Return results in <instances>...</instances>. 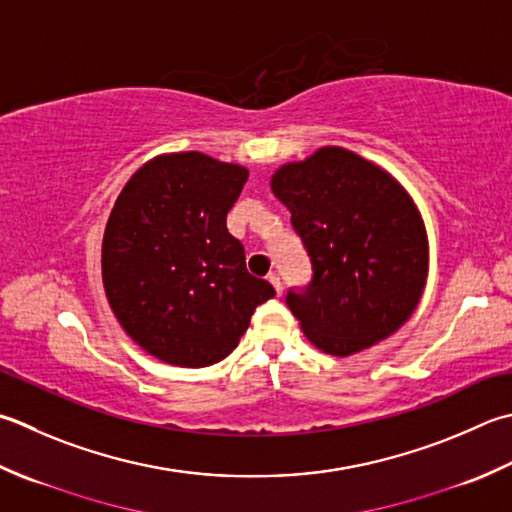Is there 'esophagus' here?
<instances>
[{
	"instance_id": "1",
	"label": "esophagus",
	"mask_w": 512,
	"mask_h": 512,
	"mask_svg": "<svg viewBox=\"0 0 512 512\" xmlns=\"http://www.w3.org/2000/svg\"><path fill=\"white\" fill-rule=\"evenodd\" d=\"M268 282L273 284V288H275V293H277V295H282V279H279V275H277V273H270V275H268Z\"/></svg>"
}]
</instances>
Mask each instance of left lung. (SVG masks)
Instances as JSON below:
<instances>
[{"mask_svg": "<svg viewBox=\"0 0 512 512\" xmlns=\"http://www.w3.org/2000/svg\"><path fill=\"white\" fill-rule=\"evenodd\" d=\"M313 264L286 304L310 344L348 357L402 328L422 299L428 237L406 188L353 150L324 146L270 179Z\"/></svg>", "mask_w": 512, "mask_h": 512, "instance_id": "8db88e82", "label": "left lung"}]
</instances>
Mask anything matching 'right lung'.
<instances>
[{
    "instance_id": "right-lung-1",
    "label": "right lung",
    "mask_w": 512,
    "mask_h": 512,
    "mask_svg": "<svg viewBox=\"0 0 512 512\" xmlns=\"http://www.w3.org/2000/svg\"><path fill=\"white\" fill-rule=\"evenodd\" d=\"M248 170L197 150L150 159L110 210L102 242L108 304L126 335L166 364L222 362L275 297L246 270L226 215Z\"/></svg>"
}]
</instances>
